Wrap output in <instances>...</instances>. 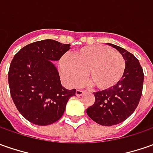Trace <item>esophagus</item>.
<instances>
[{
  "mask_svg": "<svg viewBox=\"0 0 153 153\" xmlns=\"http://www.w3.org/2000/svg\"><path fill=\"white\" fill-rule=\"evenodd\" d=\"M84 91H80V90H77L76 92H75V95L77 97H81L82 95H84Z\"/></svg>",
  "mask_w": 153,
  "mask_h": 153,
  "instance_id": "1",
  "label": "esophagus"
}]
</instances>
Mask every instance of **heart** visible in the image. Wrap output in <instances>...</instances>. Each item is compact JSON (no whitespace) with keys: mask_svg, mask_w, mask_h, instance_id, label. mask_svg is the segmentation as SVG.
Returning a JSON list of instances; mask_svg holds the SVG:
<instances>
[{"mask_svg":"<svg viewBox=\"0 0 153 153\" xmlns=\"http://www.w3.org/2000/svg\"><path fill=\"white\" fill-rule=\"evenodd\" d=\"M62 76L70 86H79L86 78L99 91H108L123 78L125 60L118 51L106 45H88L77 50L71 57L60 62Z\"/></svg>","mask_w":153,"mask_h":153,"instance_id":"heart-1","label":"heart"}]
</instances>
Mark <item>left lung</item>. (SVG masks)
<instances>
[{"label":"left lung","instance_id":"left-lung-1","mask_svg":"<svg viewBox=\"0 0 153 153\" xmlns=\"http://www.w3.org/2000/svg\"><path fill=\"white\" fill-rule=\"evenodd\" d=\"M107 44L124 56L125 71L121 80L112 89L94 93L95 103L87 108L86 113L96 123L112 126L128 119L137 108L142 94L144 74L133 54L120 46Z\"/></svg>","mask_w":153,"mask_h":153}]
</instances>
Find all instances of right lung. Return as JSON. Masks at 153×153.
I'll use <instances>...</instances> for the list:
<instances>
[{"label":"right lung","mask_w":153,"mask_h":153,"mask_svg":"<svg viewBox=\"0 0 153 153\" xmlns=\"http://www.w3.org/2000/svg\"><path fill=\"white\" fill-rule=\"evenodd\" d=\"M70 49L54 40L25 45L14 56L8 72L11 97L23 117L36 125H49L60 119L75 89L62 85L53 62Z\"/></svg>","instance_id":"right-lung-1"}]
</instances>
